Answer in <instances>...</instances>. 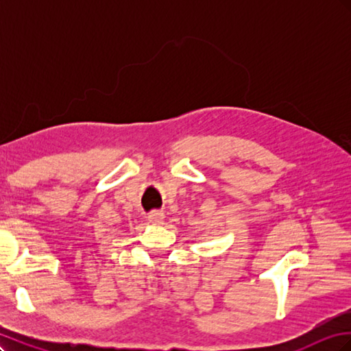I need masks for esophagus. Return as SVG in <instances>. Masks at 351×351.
I'll use <instances>...</instances> for the list:
<instances>
[{"mask_svg": "<svg viewBox=\"0 0 351 351\" xmlns=\"http://www.w3.org/2000/svg\"><path fill=\"white\" fill-rule=\"evenodd\" d=\"M147 219H149L151 224H154V226H159V224H164V219H165V217H164L162 212H158V210H155V212H152V214H149V217H147Z\"/></svg>", "mask_w": 351, "mask_h": 351, "instance_id": "1", "label": "esophagus"}]
</instances>
